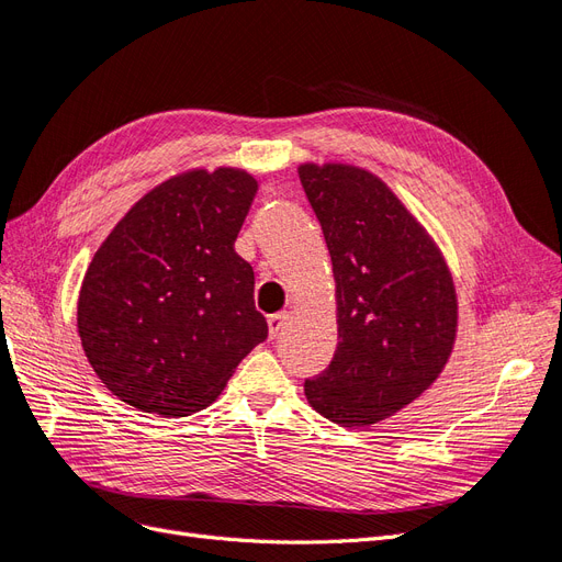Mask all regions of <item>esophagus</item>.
Listing matches in <instances>:
<instances>
[{
  "label": "esophagus",
  "instance_id": "1",
  "mask_svg": "<svg viewBox=\"0 0 562 562\" xmlns=\"http://www.w3.org/2000/svg\"><path fill=\"white\" fill-rule=\"evenodd\" d=\"M290 316L283 312V314H274L267 318V325H269V337H279L283 333V327L288 325Z\"/></svg>",
  "mask_w": 562,
  "mask_h": 562
}]
</instances>
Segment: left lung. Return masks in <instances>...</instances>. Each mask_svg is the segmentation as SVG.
I'll use <instances>...</instances> for the list:
<instances>
[{
    "label": "left lung",
    "instance_id": "left-lung-1",
    "mask_svg": "<svg viewBox=\"0 0 562 562\" xmlns=\"http://www.w3.org/2000/svg\"><path fill=\"white\" fill-rule=\"evenodd\" d=\"M297 173L333 258L339 333L304 395L327 420L364 428L441 374L456 341V285L428 232L372 171L308 162Z\"/></svg>",
    "mask_w": 562,
    "mask_h": 562
}]
</instances>
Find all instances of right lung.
Instances as JSON below:
<instances>
[{
	"instance_id": "1",
	"label": "right lung",
	"mask_w": 562,
	"mask_h": 562,
	"mask_svg": "<svg viewBox=\"0 0 562 562\" xmlns=\"http://www.w3.org/2000/svg\"><path fill=\"white\" fill-rule=\"evenodd\" d=\"M258 181L192 169L153 188L111 229L83 277L79 337L106 389L146 414L214 402L267 339L254 267L235 241Z\"/></svg>"
}]
</instances>
